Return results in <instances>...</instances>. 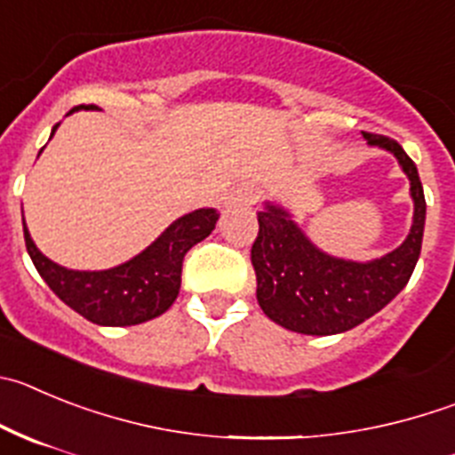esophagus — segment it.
Here are the masks:
<instances>
[{"mask_svg": "<svg viewBox=\"0 0 455 455\" xmlns=\"http://www.w3.org/2000/svg\"><path fill=\"white\" fill-rule=\"evenodd\" d=\"M259 200V189L255 185H239L235 191L230 194L228 203L230 205H245V207H252Z\"/></svg>", "mask_w": 455, "mask_h": 455, "instance_id": "obj_1", "label": "esophagus"}]
</instances>
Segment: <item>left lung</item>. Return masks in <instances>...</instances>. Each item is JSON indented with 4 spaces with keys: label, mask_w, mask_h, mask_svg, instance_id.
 Masks as SVG:
<instances>
[{
    "label": "left lung",
    "mask_w": 455,
    "mask_h": 455,
    "mask_svg": "<svg viewBox=\"0 0 455 455\" xmlns=\"http://www.w3.org/2000/svg\"><path fill=\"white\" fill-rule=\"evenodd\" d=\"M368 144L395 153L411 180L415 203L411 235L381 259L356 264L320 252L282 207L257 212L259 232L250 250L257 275V302L273 323L309 336H329L356 327L381 311L408 284L419 259L427 200L418 166L386 135L363 132Z\"/></svg>",
    "instance_id": "obj_1"
}]
</instances>
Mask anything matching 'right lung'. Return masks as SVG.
Returning a JSON list of instances; mask_svg holds the SVG:
<instances>
[{"instance_id": "right-lung-1", "label": "right lung", "mask_w": 455, "mask_h": 455, "mask_svg": "<svg viewBox=\"0 0 455 455\" xmlns=\"http://www.w3.org/2000/svg\"><path fill=\"white\" fill-rule=\"evenodd\" d=\"M76 106L72 108L78 110ZM97 108V106H92ZM90 110V108H85ZM58 124L53 126L56 132ZM52 132V135H53ZM219 212L196 210L171 223L157 241L126 264L110 270H67L40 252L24 225V243L49 289L76 314L103 327H128L153 320L176 302L182 261L196 243L212 235Z\"/></svg>"}]
</instances>
